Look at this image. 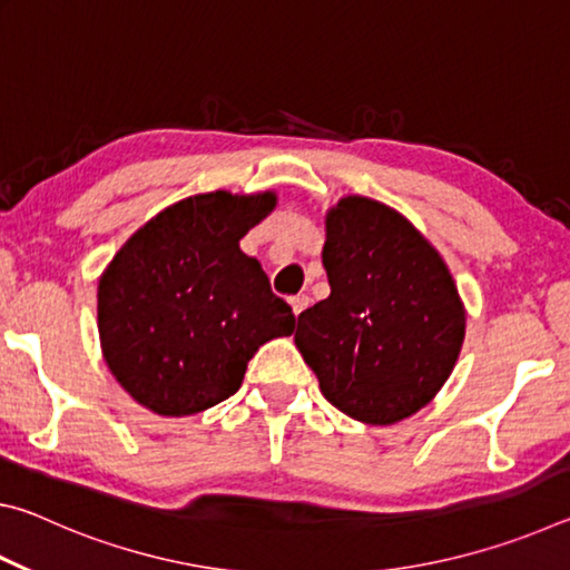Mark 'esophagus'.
I'll list each match as a JSON object with an SVG mask.
<instances>
[{
  "label": "esophagus",
  "instance_id": "34e87169",
  "mask_svg": "<svg viewBox=\"0 0 570 570\" xmlns=\"http://www.w3.org/2000/svg\"><path fill=\"white\" fill-rule=\"evenodd\" d=\"M288 304H292V312H294V316H298V314H302L304 308L308 306V296H306V294H296V296L288 298Z\"/></svg>",
  "mask_w": 570,
  "mask_h": 570
}]
</instances>
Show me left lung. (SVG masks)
Returning <instances> with one entry per match:
<instances>
[{
  "instance_id": "left-lung-1",
  "label": "left lung",
  "mask_w": 570,
  "mask_h": 570,
  "mask_svg": "<svg viewBox=\"0 0 570 570\" xmlns=\"http://www.w3.org/2000/svg\"><path fill=\"white\" fill-rule=\"evenodd\" d=\"M324 224L332 294L298 314L296 350L336 410L394 424L422 410L455 370L465 304L438 248L400 210L344 196Z\"/></svg>"
}]
</instances>
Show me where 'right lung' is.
I'll list each match as a JSON object with an SVG mask.
<instances>
[{
  "instance_id": "1",
  "label": "right lung",
  "mask_w": 570,
  "mask_h": 570,
  "mask_svg": "<svg viewBox=\"0 0 570 570\" xmlns=\"http://www.w3.org/2000/svg\"><path fill=\"white\" fill-rule=\"evenodd\" d=\"M276 193H198L163 208L98 282V332L112 377L163 417L204 412L244 382L258 346L294 332L262 264L238 240Z\"/></svg>"
}]
</instances>
